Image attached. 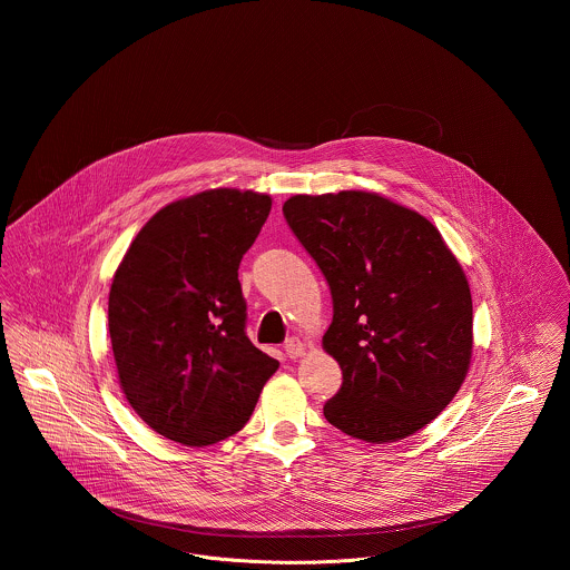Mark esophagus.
Returning a JSON list of instances; mask_svg holds the SVG:
<instances>
[{
    "label": "esophagus",
    "instance_id": "obj_1",
    "mask_svg": "<svg viewBox=\"0 0 570 570\" xmlns=\"http://www.w3.org/2000/svg\"><path fill=\"white\" fill-rule=\"evenodd\" d=\"M285 355L292 357V360L305 355V344H303L298 337H289V340L285 342Z\"/></svg>",
    "mask_w": 570,
    "mask_h": 570
}]
</instances>
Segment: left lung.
Listing matches in <instances>:
<instances>
[{
	"label": "left lung",
	"instance_id": "left-lung-1",
	"mask_svg": "<svg viewBox=\"0 0 570 570\" xmlns=\"http://www.w3.org/2000/svg\"><path fill=\"white\" fill-rule=\"evenodd\" d=\"M283 215L325 274L323 348L342 368L326 421L393 443L439 416L472 360V294L441 233L377 193L294 195Z\"/></svg>",
	"mask_w": 570,
	"mask_h": 570
}]
</instances>
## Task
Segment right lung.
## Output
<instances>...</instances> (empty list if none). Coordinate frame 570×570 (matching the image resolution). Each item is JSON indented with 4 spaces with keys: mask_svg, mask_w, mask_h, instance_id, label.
Wrapping results in <instances>:
<instances>
[{
    "mask_svg": "<svg viewBox=\"0 0 570 570\" xmlns=\"http://www.w3.org/2000/svg\"><path fill=\"white\" fill-rule=\"evenodd\" d=\"M272 197L213 188L158 210L109 289L120 389L138 416L181 445H213L247 423L278 362L245 335L239 263Z\"/></svg>",
    "mask_w": 570,
    "mask_h": 570,
    "instance_id": "obj_1",
    "label": "right lung"
}]
</instances>
